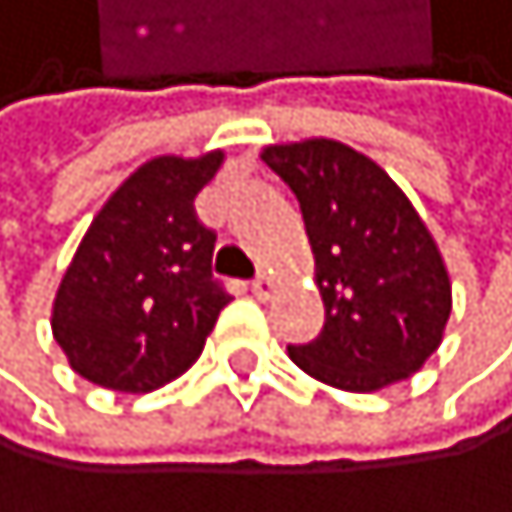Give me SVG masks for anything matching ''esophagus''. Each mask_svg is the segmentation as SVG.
<instances>
[{
    "label": "esophagus",
    "instance_id": "esophagus-1",
    "mask_svg": "<svg viewBox=\"0 0 512 512\" xmlns=\"http://www.w3.org/2000/svg\"><path fill=\"white\" fill-rule=\"evenodd\" d=\"M251 294L258 297V300H267V297L274 294V277H271V274H258V277L251 281Z\"/></svg>",
    "mask_w": 512,
    "mask_h": 512
}]
</instances>
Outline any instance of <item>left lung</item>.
<instances>
[{"mask_svg":"<svg viewBox=\"0 0 512 512\" xmlns=\"http://www.w3.org/2000/svg\"><path fill=\"white\" fill-rule=\"evenodd\" d=\"M261 159L297 195L326 307L320 336L287 346L290 359L343 392L418 372L448 326L451 277L408 195L336 140L267 146Z\"/></svg>","mask_w":512,"mask_h":512,"instance_id":"1","label":"left lung"}]
</instances>
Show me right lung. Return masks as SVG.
<instances>
[{
	"label": "right lung",
	"instance_id": "add662e5",
	"mask_svg": "<svg viewBox=\"0 0 512 512\" xmlns=\"http://www.w3.org/2000/svg\"><path fill=\"white\" fill-rule=\"evenodd\" d=\"M222 159V150L156 156L94 215L51 310V333L77 376L140 395L202 356L231 297L212 277L215 231L195 215V195Z\"/></svg>",
	"mask_w": 512,
	"mask_h": 512
}]
</instances>
